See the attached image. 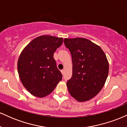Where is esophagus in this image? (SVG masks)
Listing matches in <instances>:
<instances>
[{"mask_svg": "<svg viewBox=\"0 0 127 127\" xmlns=\"http://www.w3.org/2000/svg\"><path fill=\"white\" fill-rule=\"evenodd\" d=\"M61 72H62V75H64V70H61Z\"/></svg>", "mask_w": 127, "mask_h": 127, "instance_id": "obj_1", "label": "esophagus"}]
</instances>
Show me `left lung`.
<instances>
[{"mask_svg":"<svg viewBox=\"0 0 127 127\" xmlns=\"http://www.w3.org/2000/svg\"><path fill=\"white\" fill-rule=\"evenodd\" d=\"M72 59V76L67 82L68 92L79 102L93 98L103 88L109 73V62L100 46L82 37L64 40Z\"/></svg>","mask_w":127,"mask_h":127,"instance_id":"8db88e82","label":"left lung"}]
</instances>
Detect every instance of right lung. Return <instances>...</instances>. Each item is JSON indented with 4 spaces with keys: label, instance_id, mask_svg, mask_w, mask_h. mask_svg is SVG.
<instances>
[{
    "label": "right lung",
    "instance_id": "right-lung-1",
    "mask_svg": "<svg viewBox=\"0 0 127 127\" xmlns=\"http://www.w3.org/2000/svg\"><path fill=\"white\" fill-rule=\"evenodd\" d=\"M63 42V37L42 35L32 40L18 58L17 68L23 86L33 95L44 97L62 79L54 54Z\"/></svg>",
    "mask_w": 127,
    "mask_h": 127
}]
</instances>
